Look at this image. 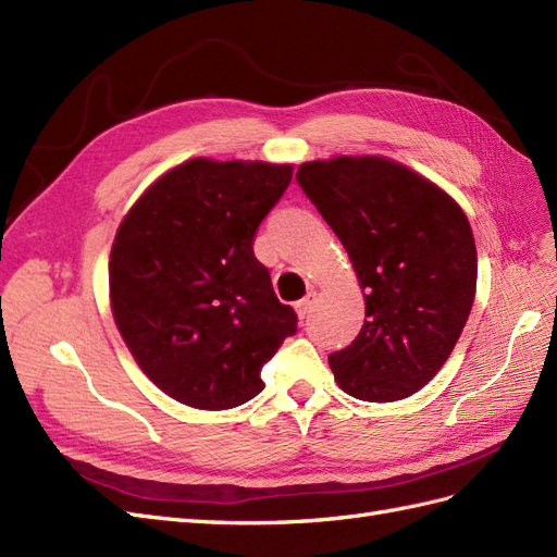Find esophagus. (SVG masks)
<instances>
[{"mask_svg":"<svg viewBox=\"0 0 557 557\" xmlns=\"http://www.w3.org/2000/svg\"><path fill=\"white\" fill-rule=\"evenodd\" d=\"M312 306H315V292H310L306 298H301V301L296 304L298 318H308V315H310V310H312Z\"/></svg>","mask_w":557,"mask_h":557,"instance_id":"1","label":"esophagus"}]
</instances>
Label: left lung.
<instances>
[{"label": "left lung", "mask_w": 557, "mask_h": 557, "mask_svg": "<svg viewBox=\"0 0 557 557\" xmlns=\"http://www.w3.org/2000/svg\"><path fill=\"white\" fill-rule=\"evenodd\" d=\"M296 181L346 247L367 320L330 355L338 386L367 403L409 397L459 341L475 298L466 213L437 185L383 157L306 162Z\"/></svg>", "instance_id": "1"}]
</instances>
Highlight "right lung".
I'll list each match as a JSON object with an SVG mask.
<instances>
[{
    "instance_id": "obj_1",
    "label": "right lung",
    "mask_w": 557,
    "mask_h": 557,
    "mask_svg": "<svg viewBox=\"0 0 557 557\" xmlns=\"http://www.w3.org/2000/svg\"><path fill=\"white\" fill-rule=\"evenodd\" d=\"M292 183L289 164L190 160L126 213L110 251L117 330L174 400L231 409L263 391L261 369L296 334L253 256L256 227Z\"/></svg>"
}]
</instances>
